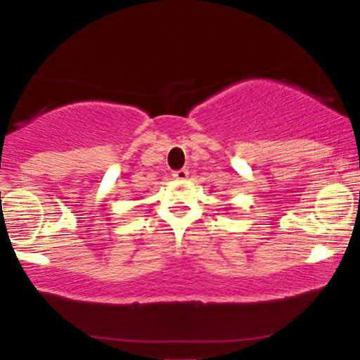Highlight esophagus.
Wrapping results in <instances>:
<instances>
[{
  "label": "esophagus",
  "mask_w": 360,
  "mask_h": 360,
  "mask_svg": "<svg viewBox=\"0 0 360 360\" xmlns=\"http://www.w3.org/2000/svg\"><path fill=\"white\" fill-rule=\"evenodd\" d=\"M172 177L177 181H186L189 177V171L188 169H179V171H176L174 174H172Z\"/></svg>",
  "instance_id": "esophagus-1"
}]
</instances>
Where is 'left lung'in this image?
I'll list each match as a JSON object with an SVG mask.
<instances>
[{"label": "left lung", "mask_w": 360, "mask_h": 360, "mask_svg": "<svg viewBox=\"0 0 360 360\" xmlns=\"http://www.w3.org/2000/svg\"><path fill=\"white\" fill-rule=\"evenodd\" d=\"M226 210H229V208H226Z\"/></svg>", "instance_id": "obj_1"}]
</instances>
